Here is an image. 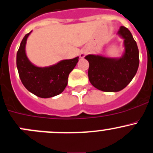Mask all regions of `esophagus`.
Instances as JSON below:
<instances>
[{
  "label": "esophagus",
  "mask_w": 153,
  "mask_h": 153,
  "mask_svg": "<svg viewBox=\"0 0 153 153\" xmlns=\"http://www.w3.org/2000/svg\"><path fill=\"white\" fill-rule=\"evenodd\" d=\"M87 54H88V50L86 49V48H84V49L81 50V52H80V57H81V58H84V57H85Z\"/></svg>",
  "instance_id": "34e87169"
}]
</instances>
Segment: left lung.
<instances>
[{"instance_id": "1", "label": "left lung", "mask_w": 153, "mask_h": 153, "mask_svg": "<svg viewBox=\"0 0 153 153\" xmlns=\"http://www.w3.org/2000/svg\"><path fill=\"white\" fill-rule=\"evenodd\" d=\"M117 35L123 39L124 51L120 57H108L88 54V77L96 89L104 92H118L125 88L137 73L139 51L128 28L121 26Z\"/></svg>"}]
</instances>
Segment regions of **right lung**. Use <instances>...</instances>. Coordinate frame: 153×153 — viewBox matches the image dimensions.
<instances>
[{
	"mask_svg": "<svg viewBox=\"0 0 153 153\" xmlns=\"http://www.w3.org/2000/svg\"><path fill=\"white\" fill-rule=\"evenodd\" d=\"M26 34L20 44L16 65L22 84L33 94L40 98H51L60 94L68 84V77L78 62L79 57L70 60H63L56 64L39 67L31 63L26 54Z\"/></svg>",
	"mask_w": 153,
	"mask_h": 153,
	"instance_id": "add662e5",
	"label": "right lung"
}]
</instances>
